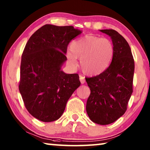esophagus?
Listing matches in <instances>:
<instances>
[{"label": "esophagus", "instance_id": "1", "mask_svg": "<svg viewBox=\"0 0 150 150\" xmlns=\"http://www.w3.org/2000/svg\"><path fill=\"white\" fill-rule=\"evenodd\" d=\"M79 79H80V81H81V84H84V83H85V77H83V76L80 75V76H79Z\"/></svg>", "mask_w": 150, "mask_h": 150}]
</instances>
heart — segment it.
<instances>
[{
    "instance_id": "heart-1",
    "label": "heart",
    "mask_w": 150,
    "mask_h": 150,
    "mask_svg": "<svg viewBox=\"0 0 150 150\" xmlns=\"http://www.w3.org/2000/svg\"><path fill=\"white\" fill-rule=\"evenodd\" d=\"M115 54V47L110 40L95 35H86L72 42L66 52L67 63L72 68L77 66V58L83 72L96 75L105 71Z\"/></svg>"
}]
</instances>
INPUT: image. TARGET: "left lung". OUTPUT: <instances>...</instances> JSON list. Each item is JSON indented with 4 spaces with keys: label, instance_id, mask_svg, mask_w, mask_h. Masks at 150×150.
<instances>
[{
    "label": "left lung",
    "instance_id": "1",
    "mask_svg": "<svg viewBox=\"0 0 150 150\" xmlns=\"http://www.w3.org/2000/svg\"><path fill=\"white\" fill-rule=\"evenodd\" d=\"M110 38L115 54L109 67L96 77L85 79L90 88L86 110L93 122L106 125L121 117L132 94L134 61L128 43L115 30H100Z\"/></svg>",
    "mask_w": 150,
    "mask_h": 150
}]
</instances>
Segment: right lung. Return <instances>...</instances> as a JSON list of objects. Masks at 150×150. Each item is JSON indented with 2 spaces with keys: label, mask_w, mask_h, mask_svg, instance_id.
Segmentation results:
<instances>
[{
  "label": "right lung",
  "mask_w": 150,
  "mask_h": 150,
  "mask_svg": "<svg viewBox=\"0 0 150 150\" xmlns=\"http://www.w3.org/2000/svg\"><path fill=\"white\" fill-rule=\"evenodd\" d=\"M82 31L71 26L45 24L28 41L22 55L19 91L28 111L40 121L59 119L79 87L78 74L62 70L69 43Z\"/></svg>",
  "instance_id": "1"
}]
</instances>
